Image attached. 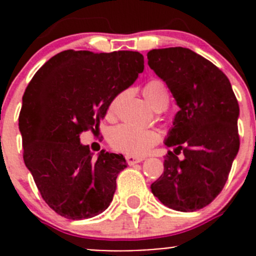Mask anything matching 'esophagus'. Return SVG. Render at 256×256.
I'll return each mask as SVG.
<instances>
[{"label": "esophagus", "mask_w": 256, "mask_h": 256, "mask_svg": "<svg viewBox=\"0 0 256 256\" xmlns=\"http://www.w3.org/2000/svg\"><path fill=\"white\" fill-rule=\"evenodd\" d=\"M144 161V157H138V156H126V162L128 164H135L138 162Z\"/></svg>", "instance_id": "obj_1"}]
</instances>
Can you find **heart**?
Here are the masks:
<instances>
[{"instance_id":"obj_1","label":"heart","mask_w":256,"mask_h":256,"mask_svg":"<svg viewBox=\"0 0 256 256\" xmlns=\"http://www.w3.org/2000/svg\"><path fill=\"white\" fill-rule=\"evenodd\" d=\"M144 95L154 109H166L168 104V92L164 82L161 79H151L144 84ZM115 99L110 104L108 114L112 115L115 112ZM161 141V132L154 128H141L136 126L121 124L115 126L109 132V144L114 150L130 156L146 154L154 144Z\"/></svg>"}]
</instances>
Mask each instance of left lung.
<instances>
[{
	"instance_id": "obj_1",
	"label": "left lung",
	"mask_w": 256,
	"mask_h": 256,
	"mask_svg": "<svg viewBox=\"0 0 256 256\" xmlns=\"http://www.w3.org/2000/svg\"><path fill=\"white\" fill-rule=\"evenodd\" d=\"M147 59L180 106L164 142L174 151L151 190L168 208L198 210L222 192L239 151L238 100L226 74L190 49H152Z\"/></svg>"
}]
</instances>
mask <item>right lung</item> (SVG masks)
I'll return each mask as SVG.
<instances>
[{
    "label": "right lung",
    "instance_id": "1",
    "mask_svg": "<svg viewBox=\"0 0 256 256\" xmlns=\"http://www.w3.org/2000/svg\"><path fill=\"white\" fill-rule=\"evenodd\" d=\"M144 66L138 52L68 49L46 62L26 88L18 118L23 160L44 202L59 216L80 220L109 207L126 160L104 151L94 160L79 136L99 132L112 100Z\"/></svg>",
    "mask_w": 256,
    "mask_h": 256
}]
</instances>
